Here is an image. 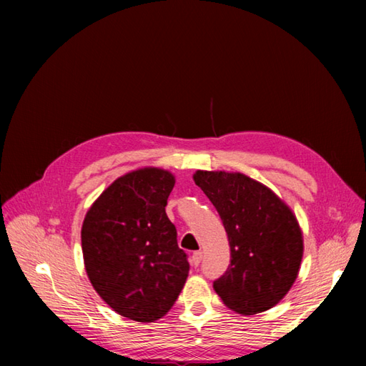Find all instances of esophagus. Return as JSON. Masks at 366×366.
Returning <instances> with one entry per match:
<instances>
[{
  "instance_id": "1",
  "label": "esophagus",
  "mask_w": 366,
  "mask_h": 366,
  "mask_svg": "<svg viewBox=\"0 0 366 366\" xmlns=\"http://www.w3.org/2000/svg\"><path fill=\"white\" fill-rule=\"evenodd\" d=\"M201 259H203V253H201V252H195V253L192 254V264H193V266H195V267L199 266Z\"/></svg>"
}]
</instances>
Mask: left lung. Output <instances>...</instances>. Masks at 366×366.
Wrapping results in <instances>:
<instances>
[{"label":"left lung","mask_w":366,"mask_h":366,"mask_svg":"<svg viewBox=\"0 0 366 366\" xmlns=\"http://www.w3.org/2000/svg\"><path fill=\"white\" fill-rule=\"evenodd\" d=\"M193 181L228 234L231 264L214 282L215 292L239 315L275 307L297 278L303 256L302 229L291 207L242 173L198 169Z\"/></svg>","instance_id":"obj_1"}]
</instances>
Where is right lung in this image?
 <instances>
[{"label":"right lung","mask_w":366,"mask_h":366,"mask_svg":"<svg viewBox=\"0 0 366 366\" xmlns=\"http://www.w3.org/2000/svg\"><path fill=\"white\" fill-rule=\"evenodd\" d=\"M176 179L146 167L116 179L83 220L84 269L116 313L154 322L174 305L189 275L187 254L165 212Z\"/></svg>","instance_id":"add662e5"}]
</instances>
